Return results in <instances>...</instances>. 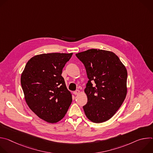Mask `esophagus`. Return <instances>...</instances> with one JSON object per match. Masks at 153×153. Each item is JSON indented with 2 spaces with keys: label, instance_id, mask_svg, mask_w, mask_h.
Returning <instances> with one entry per match:
<instances>
[{
  "label": "esophagus",
  "instance_id": "obj_1",
  "mask_svg": "<svg viewBox=\"0 0 153 153\" xmlns=\"http://www.w3.org/2000/svg\"><path fill=\"white\" fill-rule=\"evenodd\" d=\"M73 93H74V95H77V94H79V93H80V91L79 90H76V91H74V92H73Z\"/></svg>",
  "mask_w": 153,
  "mask_h": 153
}]
</instances>
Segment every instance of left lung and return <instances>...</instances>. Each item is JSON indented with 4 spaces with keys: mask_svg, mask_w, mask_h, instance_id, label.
Listing matches in <instances>:
<instances>
[{
    "mask_svg": "<svg viewBox=\"0 0 153 153\" xmlns=\"http://www.w3.org/2000/svg\"><path fill=\"white\" fill-rule=\"evenodd\" d=\"M76 56L84 65L88 78L85 114L93 122H104L114 115L125 99L126 69L113 52L90 49Z\"/></svg>",
    "mask_w": 153,
    "mask_h": 153,
    "instance_id": "1",
    "label": "left lung"
}]
</instances>
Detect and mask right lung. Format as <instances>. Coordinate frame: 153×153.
<instances>
[{
    "label": "right lung",
    "instance_id": "obj_1",
    "mask_svg": "<svg viewBox=\"0 0 153 153\" xmlns=\"http://www.w3.org/2000/svg\"><path fill=\"white\" fill-rule=\"evenodd\" d=\"M73 53L42 54L32 57L21 76V86L31 110L40 119L56 123L66 114L72 102L62 70Z\"/></svg>",
    "mask_w": 153,
    "mask_h": 153
}]
</instances>
